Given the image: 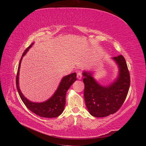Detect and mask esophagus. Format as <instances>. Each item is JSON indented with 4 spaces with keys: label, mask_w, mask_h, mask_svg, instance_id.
<instances>
[{
    "label": "esophagus",
    "mask_w": 146,
    "mask_h": 146,
    "mask_svg": "<svg viewBox=\"0 0 146 146\" xmlns=\"http://www.w3.org/2000/svg\"><path fill=\"white\" fill-rule=\"evenodd\" d=\"M77 77L78 79H79V80H81L82 78V74L81 72H78L77 75Z\"/></svg>",
    "instance_id": "obj_1"
}]
</instances>
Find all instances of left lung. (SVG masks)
Masks as SVG:
<instances>
[{
  "mask_svg": "<svg viewBox=\"0 0 146 146\" xmlns=\"http://www.w3.org/2000/svg\"><path fill=\"white\" fill-rule=\"evenodd\" d=\"M118 65L119 75L110 85L105 86L96 81L92 73L84 71V98L88 111L96 117L108 116L115 113L126 99L130 85L129 69L122 55L113 57Z\"/></svg>",
  "mask_w": 146,
  "mask_h": 146,
  "instance_id": "obj_1",
  "label": "left lung"
}]
</instances>
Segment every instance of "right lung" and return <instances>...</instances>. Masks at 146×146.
I'll use <instances>...</instances> for the list:
<instances>
[{"label":"right lung","mask_w":146,"mask_h":146,"mask_svg":"<svg viewBox=\"0 0 146 146\" xmlns=\"http://www.w3.org/2000/svg\"><path fill=\"white\" fill-rule=\"evenodd\" d=\"M33 42L31 44L30 46L26 48L24 52L20 62L19 64L18 69H17V72L16 76V88L18 93L19 94L21 100H23L25 105L29 108L31 111H32L36 115L42 117H56L63 113L64 106L66 104V92L70 86H71L73 83L77 80V74L76 72L72 73L68 76L63 77L62 80L60 82V85L57 88V90L55 92L50 99L47 100L41 103L33 102L32 101L28 100L22 93L19 86V69L21 68V63L22 61L23 57L27 54L29 48L33 44Z\"/></svg>","instance_id":"1"}]
</instances>
